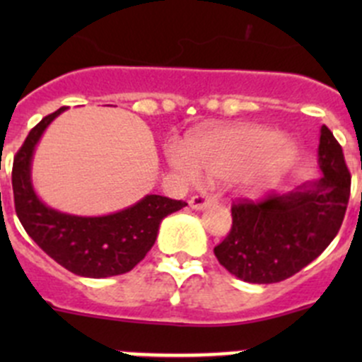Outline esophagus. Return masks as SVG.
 Here are the masks:
<instances>
[{"mask_svg": "<svg viewBox=\"0 0 362 362\" xmlns=\"http://www.w3.org/2000/svg\"><path fill=\"white\" fill-rule=\"evenodd\" d=\"M215 202L214 196H208V194H196L192 196L191 199H189V206L192 208V210H203V208L210 206L211 203Z\"/></svg>", "mask_w": 362, "mask_h": 362, "instance_id": "1", "label": "esophagus"}]
</instances>
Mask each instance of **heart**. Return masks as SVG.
<instances>
[{"label": "heart", "mask_w": 362, "mask_h": 362, "mask_svg": "<svg viewBox=\"0 0 362 362\" xmlns=\"http://www.w3.org/2000/svg\"><path fill=\"white\" fill-rule=\"evenodd\" d=\"M294 158V145L287 136L255 124H231L192 134L185 148L175 147L168 154L171 166L189 180L202 173L231 177L233 184L247 194H259L280 180Z\"/></svg>", "instance_id": "b5f03b06"}]
</instances>
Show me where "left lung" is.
Listing matches in <instances>:
<instances>
[{
	"mask_svg": "<svg viewBox=\"0 0 362 362\" xmlns=\"http://www.w3.org/2000/svg\"><path fill=\"white\" fill-rule=\"evenodd\" d=\"M317 158L322 170L319 180L257 203L233 204L231 231L214 252L236 279L282 282L319 257L338 235L350 198V171L326 126L320 127Z\"/></svg>",
	"mask_w": 362,
	"mask_h": 362,
	"instance_id": "obj_1",
	"label": "left lung"
}]
</instances>
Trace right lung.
<instances>
[{
  "label": "right lung",
  "instance_id": "obj_1",
  "mask_svg": "<svg viewBox=\"0 0 362 362\" xmlns=\"http://www.w3.org/2000/svg\"><path fill=\"white\" fill-rule=\"evenodd\" d=\"M66 107L43 117L13 158L16 211L25 233L63 268L87 279H107L131 272L152 249L160 221L184 208V202L147 194L140 202L100 217L64 214L47 206L35 192L31 163L49 124Z\"/></svg>",
  "mask_w": 362,
  "mask_h": 362
}]
</instances>
